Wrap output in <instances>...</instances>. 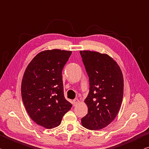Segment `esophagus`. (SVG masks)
<instances>
[{
  "label": "esophagus",
  "mask_w": 149,
  "mask_h": 149,
  "mask_svg": "<svg viewBox=\"0 0 149 149\" xmlns=\"http://www.w3.org/2000/svg\"><path fill=\"white\" fill-rule=\"evenodd\" d=\"M79 102V100L78 99H74V100H73V105H74V106H75L77 104V103Z\"/></svg>",
  "instance_id": "esophagus-1"
}]
</instances>
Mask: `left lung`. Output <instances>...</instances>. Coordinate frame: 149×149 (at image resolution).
<instances>
[{
	"mask_svg": "<svg viewBox=\"0 0 149 149\" xmlns=\"http://www.w3.org/2000/svg\"><path fill=\"white\" fill-rule=\"evenodd\" d=\"M89 79V93L85 100L88 113L81 118L91 130L105 128L115 119L123 98L124 80L117 63L106 54L80 51Z\"/></svg>",
	"mask_w": 149,
	"mask_h": 149,
	"instance_id": "obj_1",
	"label": "left lung"
}]
</instances>
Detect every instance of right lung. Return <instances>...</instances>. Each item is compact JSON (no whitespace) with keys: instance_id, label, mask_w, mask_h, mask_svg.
<instances>
[{"instance_id":"add662e5","label":"right lung","mask_w":149,"mask_h":149,"mask_svg":"<svg viewBox=\"0 0 149 149\" xmlns=\"http://www.w3.org/2000/svg\"><path fill=\"white\" fill-rule=\"evenodd\" d=\"M72 51L46 50L32 59L24 73L21 96L32 120L47 129L61 124L72 105L64 96L62 71Z\"/></svg>"}]
</instances>
